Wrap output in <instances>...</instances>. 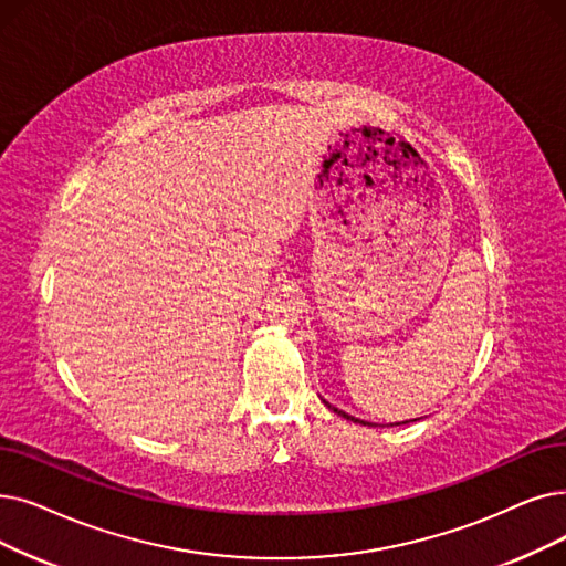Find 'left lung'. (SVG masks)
Here are the masks:
<instances>
[{
  "mask_svg": "<svg viewBox=\"0 0 566 566\" xmlns=\"http://www.w3.org/2000/svg\"><path fill=\"white\" fill-rule=\"evenodd\" d=\"M328 405V402H326ZM331 407V405H328ZM335 413H339V416H344V419H349V421H354V423H363V421H358V419H354V416H349V413H344V411H339V409H335V407H331ZM416 421V419H413ZM363 426H370V423H363ZM396 426H400V423H396Z\"/></svg>",
  "mask_w": 566,
  "mask_h": 566,
  "instance_id": "obj_1",
  "label": "left lung"
}]
</instances>
